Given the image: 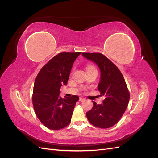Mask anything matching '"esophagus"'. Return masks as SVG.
I'll list each match as a JSON object with an SVG mask.
<instances>
[{
  "label": "esophagus",
  "instance_id": "34e87169",
  "mask_svg": "<svg viewBox=\"0 0 158 158\" xmlns=\"http://www.w3.org/2000/svg\"><path fill=\"white\" fill-rule=\"evenodd\" d=\"M85 99L84 98H83V97H80L79 98V101L83 102V101H85Z\"/></svg>",
  "mask_w": 158,
  "mask_h": 158
}]
</instances>
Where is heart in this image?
<instances>
[{"instance_id": "b5f03b06", "label": "heart", "mask_w": 158, "mask_h": 158, "mask_svg": "<svg viewBox=\"0 0 158 158\" xmlns=\"http://www.w3.org/2000/svg\"><path fill=\"white\" fill-rule=\"evenodd\" d=\"M91 68H93V66H88V68H87V69H91Z\"/></svg>"}]
</instances>
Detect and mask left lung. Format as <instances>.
<instances>
[{
    "label": "left lung",
    "instance_id": "8db88e82",
    "mask_svg": "<svg viewBox=\"0 0 158 158\" xmlns=\"http://www.w3.org/2000/svg\"><path fill=\"white\" fill-rule=\"evenodd\" d=\"M82 56L98 66L100 71L98 89L105 97L103 103L93 102L92 109L86 113L89 122L100 128H109L119 122L125 112L130 93L119 69L100 53H82Z\"/></svg>",
    "mask_w": 158,
    "mask_h": 158
}]
</instances>
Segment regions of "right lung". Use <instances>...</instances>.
I'll list each match as a JSON object with an SVG mask.
<instances>
[{
  "mask_svg": "<svg viewBox=\"0 0 158 158\" xmlns=\"http://www.w3.org/2000/svg\"><path fill=\"white\" fill-rule=\"evenodd\" d=\"M81 52L60 53L40 70L33 88L32 103L36 116L48 128L60 130L71 121L73 109L79 96L70 98L60 96V88L67 84L76 58Z\"/></svg>",
  "mask_w": 158,
  "mask_h": 158,
  "instance_id": "right-lung-1",
  "label": "right lung"
}]
</instances>
